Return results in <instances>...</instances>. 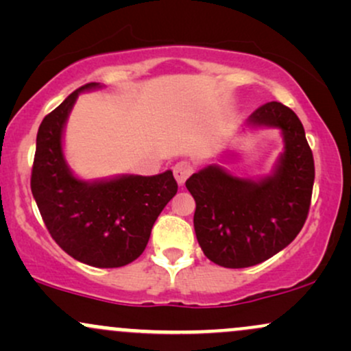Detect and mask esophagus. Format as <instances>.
Segmentation results:
<instances>
[{
    "instance_id": "34e87169",
    "label": "esophagus",
    "mask_w": 351,
    "mask_h": 351,
    "mask_svg": "<svg viewBox=\"0 0 351 351\" xmlns=\"http://www.w3.org/2000/svg\"><path fill=\"white\" fill-rule=\"evenodd\" d=\"M193 171H195V167H193V163L188 162V160H181V162H178L173 167V175H175L178 184H183L184 181L191 176Z\"/></svg>"
}]
</instances>
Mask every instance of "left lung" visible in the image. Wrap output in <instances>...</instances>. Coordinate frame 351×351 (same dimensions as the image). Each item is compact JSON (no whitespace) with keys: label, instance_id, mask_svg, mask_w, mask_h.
I'll return each mask as SVG.
<instances>
[{"label":"left lung","instance_id":"8db88e82","mask_svg":"<svg viewBox=\"0 0 351 351\" xmlns=\"http://www.w3.org/2000/svg\"><path fill=\"white\" fill-rule=\"evenodd\" d=\"M249 123L282 130L285 147L272 176L244 180L213 165L186 180L196 201V239L209 261L229 269L264 263L295 239L308 216L315 180L312 150L295 112L267 102Z\"/></svg>","mask_w":351,"mask_h":351}]
</instances>
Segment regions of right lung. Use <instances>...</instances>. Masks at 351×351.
Wrapping results in <instances>:
<instances>
[{
    "mask_svg": "<svg viewBox=\"0 0 351 351\" xmlns=\"http://www.w3.org/2000/svg\"><path fill=\"white\" fill-rule=\"evenodd\" d=\"M82 86L44 117L36 138L31 191L44 224L62 251L94 267H122L147 247L152 228L178 184L168 170L87 183L72 175L62 153V130Z\"/></svg>",
    "mask_w": 351,
    "mask_h": 351,
    "instance_id": "add662e5",
    "label": "right lung"
}]
</instances>
